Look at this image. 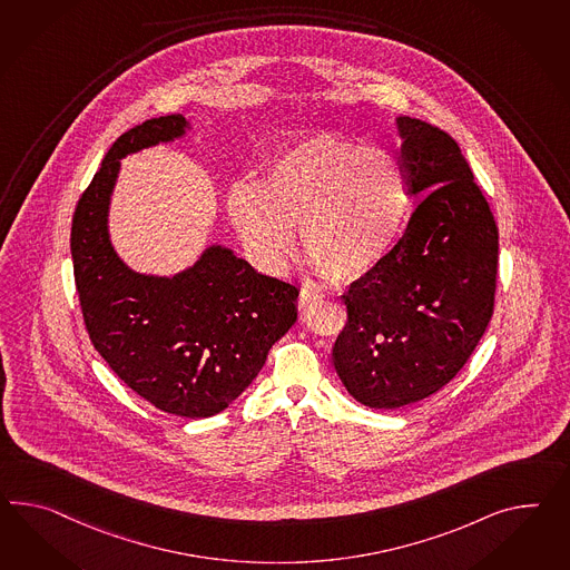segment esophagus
I'll return each instance as SVG.
<instances>
[{
    "instance_id": "1",
    "label": "esophagus",
    "mask_w": 570,
    "mask_h": 570,
    "mask_svg": "<svg viewBox=\"0 0 570 570\" xmlns=\"http://www.w3.org/2000/svg\"><path fill=\"white\" fill-rule=\"evenodd\" d=\"M322 295L314 292H307V289H302L299 293V299H297V306L302 307V309H306L307 306H312V304H316L318 299H321Z\"/></svg>"
}]
</instances>
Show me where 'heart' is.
<instances>
[{
  "instance_id": "heart-1",
  "label": "heart",
  "mask_w": 570,
  "mask_h": 570,
  "mask_svg": "<svg viewBox=\"0 0 570 570\" xmlns=\"http://www.w3.org/2000/svg\"><path fill=\"white\" fill-rule=\"evenodd\" d=\"M405 165L384 148L318 134L283 153L263 186H239L229 215L273 271L289 263L302 227L306 254L336 283L364 277L389 254L407 217Z\"/></svg>"
}]
</instances>
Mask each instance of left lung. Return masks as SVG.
I'll use <instances>...</instances> for the list:
<instances>
[{
  "mask_svg": "<svg viewBox=\"0 0 570 570\" xmlns=\"http://www.w3.org/2000/svg\"><path fill=\"white\" fill-rule=\"evenodd\" d=\"M409 191L423 194L393 249L343 297L333 350L338 379L362 405L396 409L446 386L494 314L498 227L449 131L396 119Z\"/></svg>",
  "mask_w": 570,
  "mask_h": 570,
  "instance_id": "8db88e82",
  "label": "left lung"
}]
</instances>
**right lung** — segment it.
I'll return each instance as SVG.
<instances>
[{
	"instance_id": "1",
	"label": "right lung",
	"mask_w": 570,
	"mask_h": 570,
	"mask_svg": "<svg viewBox=\"0 0 570 570\" xmlns=\"http://www.w3.org/2000/svg\"><path fill=\"white\" fill-rule=\"evenodd\" d=\"M179 114L124 131L78 198L70 249L90 343L131 391L165 413L210 417L244 393L297 318V287L227 248L174 278L131 273L107 235L119 159L181 136Z\"/></svg>"
}]
</instances>
